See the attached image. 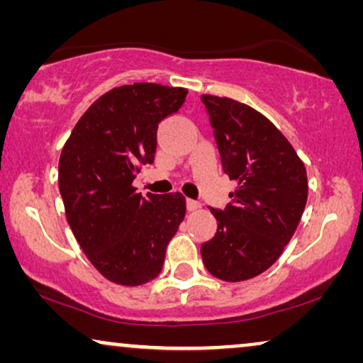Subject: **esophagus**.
Instances as JSON below:
<instances>
[{
  "instance_id": "obj_1",
  "label": "esophagus",
  "mask_w": 363,
  "mask_h": 363,
  "mask_svg": "<svg viewBox=\"0 0 363 363\" xmlns=\"http://www.w3.org/2000/svg\"><path fill=\"white\" fill-rule=\"evenodd\" d=\"M186 208H188V211H196L201 208V203H198L195 200H186Z\"/></svg>"
}]
</instances>
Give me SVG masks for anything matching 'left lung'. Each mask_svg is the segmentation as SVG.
Here are the masks:
<instances>
[{
  "label": "left lung",
  "instance_id": "obj_1",
  "mask_svg": "<svg viewBox=\"0 0 363 363\" xmlns=\"http://www.w3.org/2000/svg\"><path fill=\"white\" fill-rule=\"evenodd\" d=\"M223 170L236 182L225 210L210 208L215 238L201 245L205 267L240 282L274 264L291 241L307 201V173L279 128L255 108L203 94Z\"/></svg>",
  "mask_w": 363,
  "mask_h": 363
}]
</instances>
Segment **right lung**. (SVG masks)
Instances as JSON below:
<instances>
[{
	"label": "right lung",
	"instance_id": "add662e5",
	"mask_svg": "<svg viewBox=\"0 0 363 363\" xmlns=\"http://www.w3.org/2000/svg\"><path fill=\"white\" fill-rule=\"evenodd\" d=\"M188 91L153 82L113 87L84 112L59 158V191L87 259L113 284L142 286L160 274L168 242L186 213L182 193H137L132 185L157 150V128Z\"/></svg>",
	"mask_w": 363,
	"mask_h": 363
}]
</instances>
